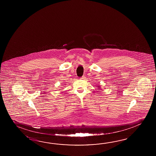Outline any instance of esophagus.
I'll return each instance as SVG.
<instances>
[{
    "instance_id": "1",
    "label": "esophagus",
    "mask_w": 156,
    "mask_h": 156,
    "mask_svg": "<svg viewBox=\"0 0 156 156\" xmlns=\"http://www.w3.org/2000/svg\"><path fill=\"white\" fill-rule=\"evenodd\" d=\"M85 78H86V77H85V76H83L81 77L80 79H85Z\"/></svg>"
}]
</instances>
